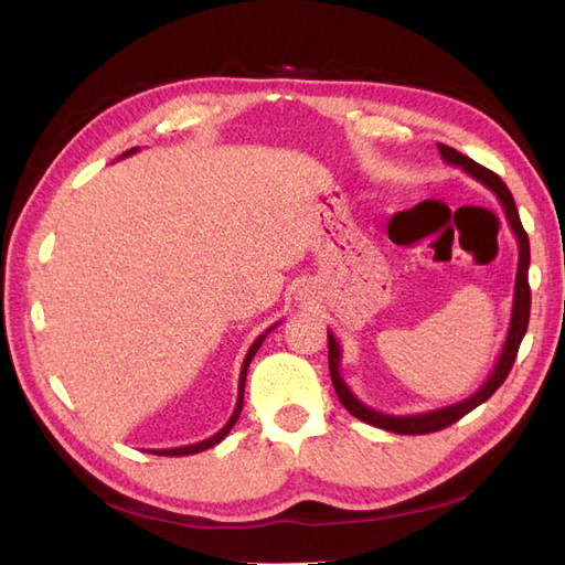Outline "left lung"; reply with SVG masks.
Masks as SVG:
<instances>
[{"mask_svg": "<svg viewBox=\"0 0 565 565\" xmlns=\"http://www.w3.org/2000/svg\"><path fill=\"white\" fill-rule=\"evenodd\" d=\"M438 150H440L443 162L459 167L461 172H467L471 179H476L478 183H483L488 191H492L494 195H498V200L502 202V207H504L509 226H511V231H514L516 241H519V268H516V285H514V306H511V322H509V332H507V339H504L502 353L498 358V365H494V370L490 372V377L486 380V384L478 388L473 396L459 401L455 405H448V407L429 409V413H419V415H384V413H380V409H372L363 401H358L355 393L347 386L344 377H341V372H339L341 347H339V341L334 339V334L328 330L330 377H332V384H334V391H337L341 405H344L353 417H358V419L365 422V424L377 426V429H384V431L405 434V436L431 434V431L446 429V426L455 424L457 419H461L467 413H471L473 407L486 403L492 396V393L502 386V382L507 380L511 365H514L519 347H521V339H523V334L527 330V318H530V287H527L530 243H527V235H525V231L521 226V218H519V210H516L514 198H511L504 181L494 172H490V169L481 167V164L473 162L467 156H461V152H457L450 146L438 143Z\"/></svg>", "mask_w": 565, "mask_h": 565, "instance_id": "8db88e82", "label": "left lung"}]
</instances>
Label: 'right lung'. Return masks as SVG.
<instances>
[{
	"instance_id": "1",
	"label": "right lung",
	"mask_w": 565,
	"mask_h": 565,
	"mask_svg": "<svg viewBox=\"0 0 565 565\" xmlns=\"http://www.w3.org/2000/svg\"><path fill=\"white\" fill-rule=\"evenodd\" d=\"M139 150V148H131V150H127L122 158H127V156H134V152ZM273 328H276V324H273ZM273 328H268L264 334H259L254 339V344L249 347V351H247V355H245V361H243V370H241V384H237V403H235V409H233V415H231V419L226 422V426L221 431H216L214 436H210V438H204V440H200V443H193V446H183V448H172V450H156V455H169V457H183V455H195V452H202V450H210V448H214L216 443H221L224 440L228 434H231V429L235 426V422H237V417H241V413H243V398H245V380H247V367H249V363H252V358H254V353L259 351V347L264 344V339H266V334L273 330Z\"/></svg>"
}]
</instances>
